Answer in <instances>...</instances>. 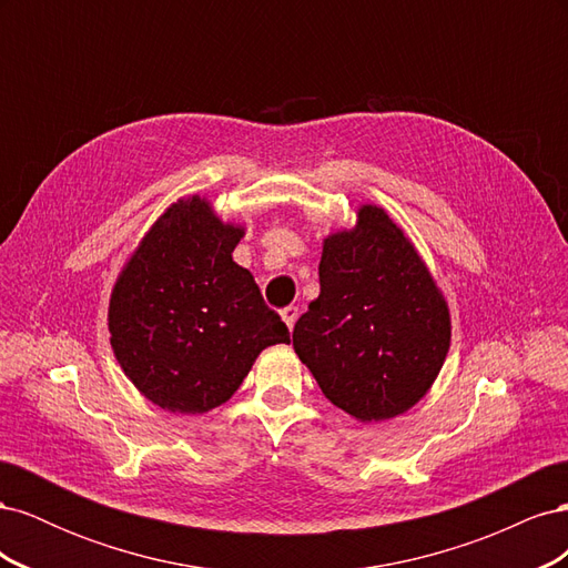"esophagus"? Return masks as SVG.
<instances>
[{
	"label": "esophagus",
	"instance_id": "1",
	"mask_svg": "<svg viewBox=\"0 0 568 568\" xmlns=\"http://www.w3.org/2000/svg\"><path fill=\"white\" fill-rule=\"evenodd\" d=\"M282 320L286 322L288 329H294V324H296V320H298V307H296V305H286L284 311H282Z\"/></svg>",
	"mask_w": 568,
	"mask_h": 568
}]
</instances>
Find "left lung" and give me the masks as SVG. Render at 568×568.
Wrapping results in <instances>:
<instances>
[{"mask_svg":"<svg viewBox=\"0 0 568 568\" xmlns=\"http://www.w3.org/2000/svg\"><path fill=\"white\" fill-rule=\"evenodd\" d=\"M450 334L438 282L382 205L363 203L351 227L324 236L320 296L294 326V351L336 407L363 424L415 407Z\"/></svg>","mask_w":568,"mask_h":568,"instance_id":"left-lung-1","label":"left lung"}]
</instances>
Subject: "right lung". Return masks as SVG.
Segmentation results:
<instances>
[{"mask_svg":"<svg viewBox=\"0 0 568 568\" xmlns=\"http://www.w3.org/2000/svg\"><path fill=\"white\" fill-rule=\"evenodd\" d=\"M246 227L209 196H182L120 267L109 301L111 348L146 400L175 415L227 403L265 348L288 343L253 274L234 263Z\"/></svg>","mask_w":568,"mask_h":568,"instance_id":"1","label":"right lung"}]
</instances>
